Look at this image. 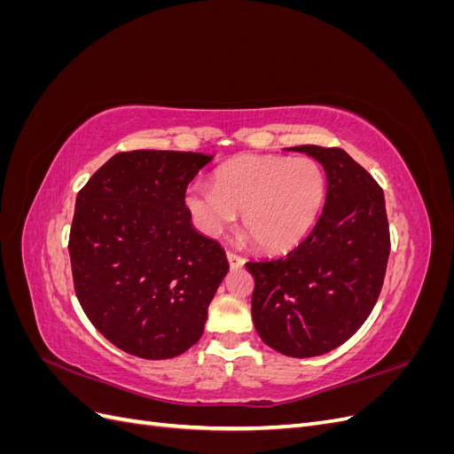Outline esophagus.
<instances>
[{"instance_id": "34e87169", "label": "esophagus", "mask_w": 454, "mask_h": 454, "mask_svg": "<svg viewBox=\"0 0 454 454\" xmlns=\"http://www.w3.org/2000/svg\"><path fill=\"white\" fill-rule=\"evenodd\" d=\"M227 261H229L231 269H239L244 265V259L240 255H237L235 252H227Z\"/></svg>"}]
</instances>
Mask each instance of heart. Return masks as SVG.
I'll list each match as a JSON object with an SVG mask.
<instances>
[{"label": "heart", "mask_w": 454, "mask_h": 454, "mask_svg": "<svg viewBox=\"0 0 454 454\" xmlns=\"http://www.w3.org/2000/svg\"><path fill=\"white\" fill-rule=\"evenodd\" d=\"M325 191V172L310 157L244 155L219 167L214 185L191 184L185 206L206 237L222 235L242 212V229L259 248L280 252L307 237Z\"/></svg>", "instance_id": "b5f03b06"}]
</instances>
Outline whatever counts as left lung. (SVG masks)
<instances>
[{
	"mask_svg": "<svg viewBox=\"0 0 454 454\" xmlns=\"http://www.w3.org/2000/svg\"><path fill=\"white\" fill-rule=\"evenodd\" d=\"M318 160L327 191L318 222L282 257L248 261L252 318L265 345L292 358L340 347L373 310L390 255L384 193L340 147H290Z\"/></svg>",
	"mask_w": 454,
	"mask_h": 454,
	"instance_id": "obj_1",
	"label": "left lung"
}]
</instances>
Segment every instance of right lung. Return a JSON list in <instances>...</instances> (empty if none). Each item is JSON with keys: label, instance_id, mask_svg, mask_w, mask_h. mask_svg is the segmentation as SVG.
<instances>
[{"label": "right lung", "instance_id": "right-lung-1", "mask_svg": "<svg viewBox=\"0 0 454 454\" xmlns=\"http://www.w3.org/2000/svg\"><path fill=\"white\" fill-rule=\"evenodd\" d=\"M212 159L122 151L77 193L67 244L75 295L92 325L138 358L193 347L229 272L225 250L200 235L185 206L187 185Z\"/></svg>", "mask_w": 454, "mask_h": 454}]
</instances>
